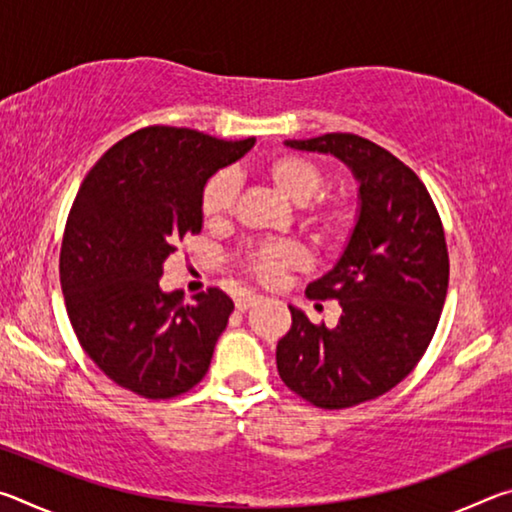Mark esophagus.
Returning a JSON list of instances; mask_svg holds the SVG:
<instances>
[{"mask_svg":"<svg viewBox=\"0 0 512 512\" xmlns=\"http://www.w3.org/2000/svg\"><path fill=\"white\" fill-rule=\"evenodd\" d=\"M257 300H259V296H257V293H250V291H244V293H239V298L235 300V307H237V311H246V309H250V307H253Z\"/></svg>","mask_w":512,"mask_h":512,"instance_id":"esophagus-1","label":"esophagus"}]
</instances>
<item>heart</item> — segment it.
I'll return each mask as SVG.
<instances>
[{"instance_id":"1","label":"heart","mask_w":512,"mask_h":512,"mask_svg":"<svg viewBox=\"0 0 512 512\" xmlns=\"http://www.w3.org/2000/svg\"><path fill=\"white\" fill-rule=\"evenodd\" d=\"M262 173L271 183L300 203V219L314 232L320 244L341 248L357 228V205L339 192H321L325 173L314 160L293 151L268 155ZM237 203V180L230 171H216L201 189V216L205 223H223L230 219ZM246 271L264 284H277L284 273L307 266L305 248L296 241H268L248 250L244 257Z\"/></svg>"}]
</instances>
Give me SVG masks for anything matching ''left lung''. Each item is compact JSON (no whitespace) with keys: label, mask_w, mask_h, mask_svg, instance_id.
I'll return each mask as SVG.
<instances>
[{"label":"left lung","mask_w":512,"mask_h":512,"mask_svg":"<svg viewBox=\"0 0 512 512\" xmlns=\"http://www.w3.org/2000/svg\"><path fill=\"white\" fill-rule=\"evenodd\" d=\"M287 146L348 164L361 210L339 264L307 287L311 300L339 302V325H314L289 307L277 372L318 409H350L395 388L429 348L449 284L443 221L415 171L366 137L327 133Z\"/></svg>","instance_id":"1"}]
</instances>
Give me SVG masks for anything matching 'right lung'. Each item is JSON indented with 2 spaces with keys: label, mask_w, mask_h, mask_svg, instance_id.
<instances>
[{
  "label": "right lung",
  "mask_w": 512,
  "mask_h": 512,
  "mask_svg": "<svg viewBox=\"0 0 512 512\" xmlns=\"http://www.w3.org/2000/svg\"><path fill=\"white\" fill-rule=\"evenodd\" d=\"M192 128L146 126L88 171L60 246V287L85 354L117 386L171 400L210 368L232 300L210 287L162 293V264L203 225L207 178L253 149Z\"/></svg>",
  "instance_id": "right-lung-1"
}]
</instances>
